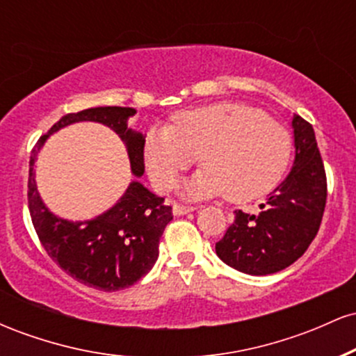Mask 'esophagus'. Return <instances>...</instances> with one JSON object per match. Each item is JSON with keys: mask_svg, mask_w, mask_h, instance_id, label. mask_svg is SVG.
Listing matches in <instances>:
<instances>
[{"mask_svg": "<svg viewBox=\"0 0 356 356\" xmlns=\"http://www.w3.org/2000/svg\"><path fill=\"white\" fill-rule=\"evenodd\" d=\"M195 209H197L195 206H186V204H174V214L175 216H184V214H187V212H192Z\"/></svg>", "mask_w": 356, "mask_h": 356, "instance_id": "obj_1", "label": "esophagus"}]
</instances>
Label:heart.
<instances>
[{"mask_svg":"<svg viewBox=\"0 0 356 356\" xmlns=\"http://www.w3.org/2000/svg\"><path fill=\"white\" fill-rule=\"evenodd\" d=\"M145 164L155 187L172 189L179 175L201 155L206 167L187 186L194 195L226 192L232 202H248L271 192L288 170L293 137L264 110L238 102H219L182 110L172 125L149 130Z\"/></svg>","mask_w":356,"mask_h":356,"instance_id":"1","label":"heart"}]
</instances>
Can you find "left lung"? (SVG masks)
<instances>
[{"label": "left lung", "mask_w": 356, "mask_h": 356, "mask_svg": "<svg viewBox=\"0 0 356 356\" xmlns=\"http://www.w3.org/2000/svg\"><path fill=\"white\" fill-rule=\"evenodd\" d=\"M296 157L291 172L261 204L257 216L234 211V222L216 243L227 266L254 276L273 275L305 254L320 231L326 206V172L313 125L293 117Z\"/></svg>", "instance_id": "1"}]
</instances>
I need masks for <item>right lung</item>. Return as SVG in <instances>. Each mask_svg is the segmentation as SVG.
Segmentation results:
<instances>
[{
    "label": "right lung",
    "mask_w": 356,
    "mask_h": 356,
    "mask_svg": "<svg viewBox=\"0 0 356 356\" xmlns=\"http://www.w3.org/2000/svg\"><path fill=\"white\" fill-rule=\"evenodd\" d=\"M136 110L129 107H95L61 117L50 132L38 138L30 155L28 209L40 243L58 266L81 284L100 291H118L137 283L152 269L159 256V241L172 220V207L132 182L112 209L85 222L58 219L44 207L35 184L36 152L50 134L73 122L92 120L110 127L125 140L132 172L145 170L142 134L127 129V118Z\"/></svg>",
    "instance_id": "add662e5"
}]
</instances>
